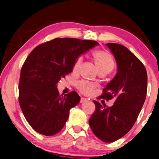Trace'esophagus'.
<instances>
[{"label":"esophagus","mask_w":159,"mask_h":159,"mask_svg":"<svg viewBox=\"0 0 159 159\" xmlns=\"http://www.w3.org/2000/svg\"><path fill=\"white\" fill-rule=\"evenodd\" d=\"M86 101H87V99L84 98H81V99H80V102H81V103L86 102Z\"/></svg>","instance_id":"esophagus-1"}]
</instances>
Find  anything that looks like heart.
<instances>
[{
    "instance_id": "b5f03b06",
    "label": "heart",
    "mask_w": 159,
    "mask_h": 159,
    "mask_svg": "<svg viewBox=\"0 0 159 159\" xmlns=\"http://www.w3.org/2000/svg\"><path fill=\"white\" fill-rule=\"evenodd\" d=\"M93 57L95 59L97 67L99 72H105L109 73L113 70L115 62L109 53L105 51H95L93 52ZM82 57H78L73 66V71H76L81 64ZM76 87L80 93L86 95H90L95 93L98 88V84L87 80H79L76 82Z\"/></svg>"
}]
</instances>
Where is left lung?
<instances>
[{
  "label": "left lung",
  "mask_w": 159,
  "mask_h": 159,
  "mask_svg": "<svg viewBox=\"0 0 159 159\" xmlns=\"http://www.w3.org/2000/svg\"><path fill=\"white\" fill-rule=\"evenodd\" d=\"M118 64V72L103 89L100 97L116 98L111 107L94 100L96 110L89 120L92 130L101 141H116L129 132L136 121L146 100L147 72L145 66L123 45L107 43Z\"/></svg>",
  "instance_id": "1"
}]
</instances>
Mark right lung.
<instances>
[{"instance_id":"add662e5","label":"right lung","mask_w":159,"mask_h":159,"mask_svg":"<svg viewBox=\"0 0 159 159\" xmlns=\"http://www.w3.org/2000/svg\"><path fill=\"white\" fill-rule=\"evenodd\" d=\"M98 44L92 40L57 38L30 53L20 70L18 100L34 130L51 136L62 129L80 97L75 91L60 95L57 82L71 73L80 54Z\"/></svg>"}]
</instances>
